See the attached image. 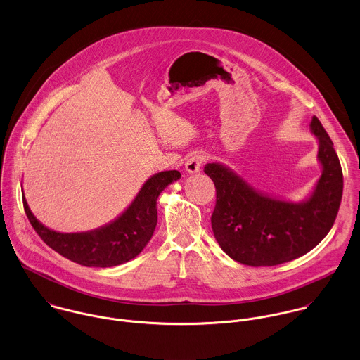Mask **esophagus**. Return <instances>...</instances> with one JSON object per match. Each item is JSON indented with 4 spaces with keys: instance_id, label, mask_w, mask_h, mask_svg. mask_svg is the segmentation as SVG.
<instances>
[{
    "instance_id": "esophagus-1",
    "label": "esophagus",
    "mask_w": 360,
    "mask_h": 360,
    "mask_svg": "<svg viewBox=\"0 0 360 360\" xmlns=\"http://www.w3.org/2000/svg\"><path fill=\"white\" fill-rule=\"evenodd\" d=\"M205 161V155L202 153H193L185 162V169L188 174H196L200 171L202 164Z\"/></svg>"
}]
</instances>
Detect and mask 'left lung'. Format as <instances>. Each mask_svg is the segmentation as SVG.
I'll return each mask as SVG.
<instances>
[{
    "mask_svg": "<svg viewBox=\"0 0 360 360\" xmlns=\"http://www.w3.org/2000/svg\"><path fill=\"white\" fill-rule=\"evenodd\" d=\"M310 131L317 138L321 176L302 202L271 198L256 191L235 171L209 162L205 172L216 185L212 228L221 249L246 266H277L317 246L334 225L344 179L338 155L317 117Z\"/></svg>",
    "mask_w": 360,
    "mask_h": 360,
    "instance_id": "8db88e82",
    "label": "left lung"
}]
</instances>
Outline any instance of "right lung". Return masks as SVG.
<instances>
[{"label":"right lung","mask_w":360,"mask_h":360,"mask_svg":"<svg viewBox=\"0 0 360 360\" xmlns=\"http://www.w3.org/2000/svg\"><path fill=\"white\" fill-rule=\"evenodd\" d=\"M179 178L181 172L176 169L154 174L122 214L86 232L63 233L47 228L33 216L25 195L22 199L32 226L53 250L86 267H112L135 259L143 250L157 225V199Z\"/></svg>","instance_id":"right-lung-1"}]
</instances>
